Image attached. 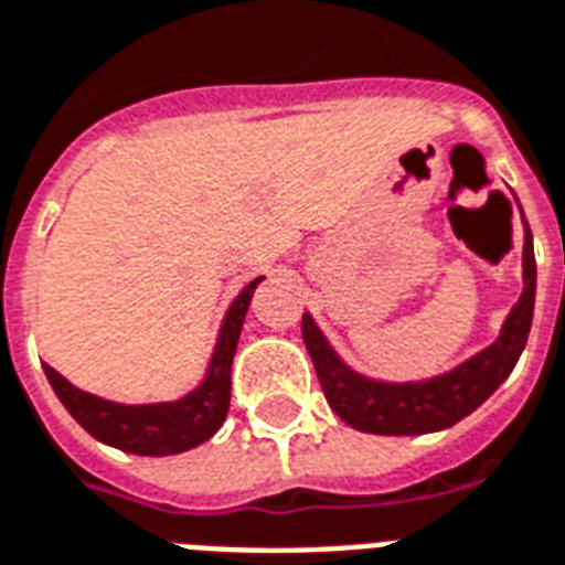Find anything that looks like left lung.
I'll return each instance as SVG.
<instances>
[{
    "label": "left lung",
    "mask_w": 565,
    "mask_h": 565,
    "mask_svg": "<svg viewBox=\"0 0 565 565\" xmlns=\"http://www.w3.org/2000/svg\"><path fill=\"white\" fill-rule=\"evenodd\" d=\"M522 279V297L507 315L495 342L457 369L445 371L439 377L415 380V383H383V380L356 374L332 351L323 332L315 327L312 315H303L300 327H303L306 351L312 356L315 374L321 380L332 413L344 424H351L353 430L377 433V436L436 433L475 413L510 377V371L515 369L527 344L533 297H536V259H533V235L527 221H524Z\"/></svg>",
    "instance_id": "8db88e82"
}]
</instances>
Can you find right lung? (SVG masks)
Segmentation results:
<instances>
[{"mask_svg":"<svg viewBox=\"0 0 565 565\" xmlns=\"http://www.w3.org/2000/svg\"><path fill=\"white\" fill-rule=\"evenodd\" d=\"M262 277L242 288V295L235 297L230 312L223 318L217 344H214L212 362L205 371L203 383L188 392L179 401L168 404H115L90 392H82L70 380H64L52 365H43L46 380L55 388V395L67 413L85 427L94 439L120 448L126 454L138 457H168V454H182L205 439H212L221 430L230 413V388H233V356L242 335L244 315L250 306V297Z\"/></svg>","mask_w":565,"mask_h":565,"instance_id":"add662e5","label":"right lung"}]
</instances>
